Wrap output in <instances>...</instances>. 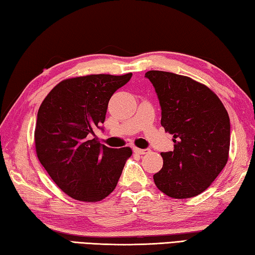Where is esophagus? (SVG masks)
<instances>
[{"label": "esophagus", "mask_w": 255, "mask_h": 255, "mask_svg": "<svg viewBox=\"0 0 255 255\" xmlns=\"http://www.w3.org/2000/svg\"><path fill=\"white\" fill-rule=\"evenodd\" d=\"M133 151L137 153V154H147V153H150V150L148 148H138V147H134Z\"/></svg>", "instance_id": "esophagus-1"}]
</instances>
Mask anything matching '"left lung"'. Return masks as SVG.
I'll list each match as a JSON object with an SVG mask.
<instances>
[{
	"label": "left lung",
	"mask_w": 255,
	"mask_h": 255,
	"mask_svg": "<svg viewBox=\"0 0 255 255\" xmlns=\"http://www.w3.org/2000/svg\"><path fill=\"white\" fill-rule=\"evenodd\" d=\"M145 76L160 101L161 126L174 142V150L161 153L163 166L153 180L170 198H193L213 183L228 162V111L212 90L189 76L164 71H148Z\"/></svg>",
	"instance_id": "obj_1"
}]
</instances>
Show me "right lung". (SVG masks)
<instances>
[{"instance_id": "right-lung-1", "label": "right lung", "mask_w": 255, "mask_h": 255, "mask_svg": "<svg viewBox=\"0 0 255 255\" xmlns=\"http://www.w3.org/2000/svg\"><path fill=\"white\" fill-rule=\"evenodd\" d=\"M131 76L91 74L63 80L38 109L34 131L37 158L72 199L98 202L107 198L132 155L131 147L111 148L90 136L104 122L113 93Z\"/></svg>"}]
</instances>
